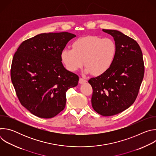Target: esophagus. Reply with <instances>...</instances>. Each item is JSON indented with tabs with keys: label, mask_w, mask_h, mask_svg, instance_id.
I'll return each instance as SVG.
<instances>
[{
	"label": "esophagus",
	"mask_w": 156,
	"mask_h": 156,
	"mask_svg": "<svg viewBox=\"0 0 156 156\" xmlns=\"http://www.w3.org/2000/svg\"><path fill=\"white\" fill-rule=\"evenodd\" d=\"M86 82H87V81L86 80L83 79V78H80V80H79V83H80V84H84V83H85Z\"/></svg>",
	"instance_id": "34e87169"
}]
</instances>
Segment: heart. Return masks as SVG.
Here are the masks:
<instances>
[{
    "label": "heart",
    "instance_id": "1",
    "mask_svg": "<svg viewBox=\"0 0 156 156\" xmlns=\"http://www.w3.org/2000/svg\"><path fill=\"white\" fill-rule=\"evenodd\" d=\"M116 52V44L112 39L88 36L75 40L72 49H63L60 57L66 69L70 72L77 71L84 63L86 73L99 76L111 67Z\"/></svg>",
    "mask_w": 156,
    "mask_h": 156
}]
</instances>
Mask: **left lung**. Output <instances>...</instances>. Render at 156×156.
<instances>
[{
	"mask_svg": "<svg viewBox=\"0 0 156 156\" xmlns=\"http://www.w3.org/2000/svg\"><path fill=\"white\" fill-rule=\"evenodd\" d=\"M102 31L114 37L117 47L114 62L104 74L88 81L93 90V108L103 116H112L135 102L144 73L141 49L136 41L114 30Z\"/></svg>",
	"mask_w": 156,
	"mask_h": 156,
	"instance_id": "1",
	"label": "left lung"
}]
</instances>
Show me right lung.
I'll list each match as a JSON object with an SVG mask.
<instances>
[{
  "instance_id": "1",
  "label": "right lung",
  "mask_w": 156,
  "mask_h": 156,
  "mask_svg": "<svg viewBox=\"0 0 156 156\" xmlns=\"http://www.w3.org/2000/svg\"><path fill=\"white\" fill-rule=\"evenodd\" d=\"M75 34L41 33L22 42L13 57L11 80L21 105L35 116L55 117L66 104V92L79 77L62 64L61 52Z\"/></svg>"
}]
</instances>
